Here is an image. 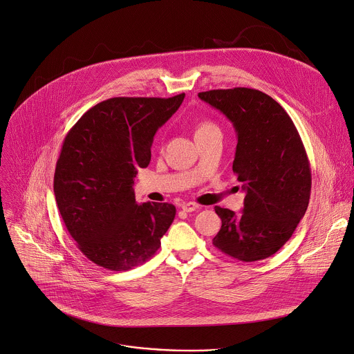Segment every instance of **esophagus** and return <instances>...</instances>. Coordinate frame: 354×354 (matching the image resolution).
<instances>
[{
  "label": "esophagus",
  "mask_w": 354,
  "mask_h": 354,
  "mask_svg": "<svg viewBox=\"0 0 354 354\" xmlns=\"http://www.w3.org/2000/svg\"><path fill=\"white\" fill-rule=\"evenodd\" d=\"M180 207H182V209H183V211H186V212H192V211L198 209V204L192 203V201H189V203H183Z\"/></svg>",
  "instance_id": "1"
}]
</instances>
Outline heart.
Segmentation results:
<instances>
[{"mask_svg":"<svg viewBox=\"0 0 354 354\" xmlns=\"http://www.w3.org/2000/svg\"><path fill=\"white\" fill-rule=\"evenodd\" d=\"M212 129H218V128L214 124H211V122H204V124L200 125L197 132H207V131H212Z\"/></svg>","mask_w":354,"mask_h":354,"instance_id":"b5f03b06","label":"heart"}]
</instances>
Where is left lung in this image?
I'll use <instances>...</instances> for the list:
<instances>
[{
  "label": "left lung",
  "mask_w": 354,
  "mask_h": 354,
  "mask_svg": "<svg viewBox=\"0 0 354 354\" xmlns=\"http://www.w3.org/2000/svg\"><path fill=\"white\" fill-rule=\"evenodd\" d=\"M198 97L236 132L232 169L246 193L241 215L215 207L222 226L212 245L241 261L264 260L292 238L308 207L311 169L300 135L288 112L260 90H209Z\"/></svg>",
  "instance_id": "1"
}]
</instances>
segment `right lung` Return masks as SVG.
Returning <instances> with one entry per match:
<instances>
[{"instance_id":"add662e5","label":"right lung","mask_w":354,"mask_h":354,"mask_svg":"<svg viewBox=\"0 0 354 354\" xmlns=\"http://www.w3.org/2000/svg\"><path fill=\"white\" fill-rule=\"evenodd\" d=\"M183 98L101 101L64 140L54 175L57 205L77 249L105 270L128 271L151 259L175 218L172 204H138L133 179L150 164L157 131Z\"/></svg>"}]
</instances>
